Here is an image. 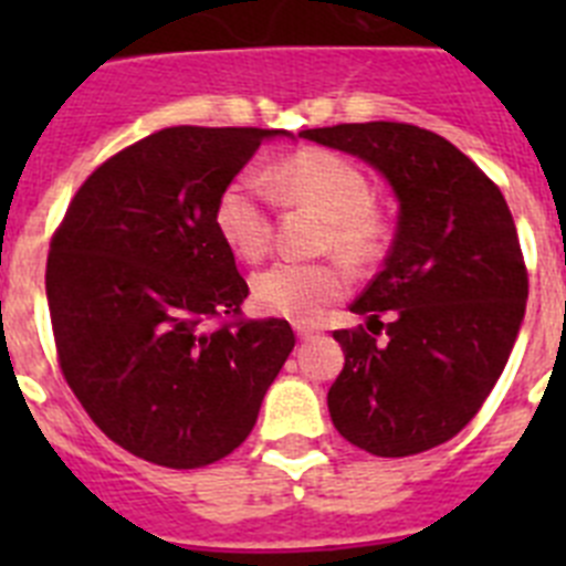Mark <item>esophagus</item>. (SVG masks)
<instances>
[{"mask_svg": "<svg viewBox=\"0 0 566 566\" xmlns=\"http://www.w3.org/2000/svg\"><path fill=\"white\" fill-rule=\"evenodd\" d=\"M294 332H297L300 339H312L314 334H317V332H314V328H308V326H297V328H294Z\"/></svg>", "mask_w": 566, "mask_h": 566, "instance_id": "1", "label": "esophagus"}]
</instances>
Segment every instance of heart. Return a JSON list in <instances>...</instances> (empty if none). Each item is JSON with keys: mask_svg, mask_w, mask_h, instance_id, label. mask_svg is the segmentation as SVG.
<instances>
[{"mask_svg": "<svg viewBox=\"0 0 566 566\" xmlns=\"http://www.w3.org/2000/svg\"><path fill=\"white\" fill-rule=\"evenodd\" d=\"M272 184L292 203H306L328 221L326 243L348 260H368L382 243V223L371 209V189L348 158L328 149H306L272 169ZM214 232L240 260H258L272 240L266 184L258 172H240L214 201ZM352 274L343 260L294 263L280 260L252 277V303L269 317L314 323L328 303L343 297Z\"/></svg>", "mask_w": 566, "mask_h": 566, "instance_id": "b5f03b06", "label": "heart"}]
</instances>
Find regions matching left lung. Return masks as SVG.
<instances>
[{
  "label": "left lung",
  "mask_w": 566,
  "mask_h": 566,
  "mask_svg": "<svg viewBox=\"0 0 566 566\" xmlns=\"http://www.w3.org/2000/svg\"><path fill=\"white\" fill-rule=\"evenodd\" d=\"M300 138L377 169L399 207L382 272L352 303L368 332H334L345 354L328 388L334 428L374 457L431 451L476 417L522 328L527 272L513 214L496 184L431 129L368 122Z\"/></svg>",
  "instance_id": "1"
}]
</instances>
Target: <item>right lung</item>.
I'll use <instances>...</instances> for the list:
<instances>
[{
	"label": "right lung",
	"instance_id": "right-lung-1",
	"mask_svg": "<svg viewBox=\"0 0 566 566\" xmlns=\"http://www.w3.org/2000/svg\"><path fill=\"white\" fill-rule=\"evenodd\" d=\"M286 129L167 127L90 175L50 243L59 363L90 419L164 468L229 457L294 348L286 319L207 332L247 280L214 232V201Z\"/></svg>",
	"mask_w": 566,
	"mask_h": 566
}]
</instances>
